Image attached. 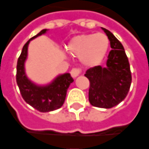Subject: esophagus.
<instances>
[{
    "label": "esophagus",
    "mask_w": 149,
    "mask_h": 149,
    "mask_svg": "<svg viewBox=\"0 0 149 149\" xmlns=\"http://www.w3.org/2000/svg\"><path fill=\"white\" fill-rule=\"evenodd\" d=\"M82 73V69L81 68H77V67H74L70 71V74L73 78H76L77 76H79L80 74Z\"/></svg>",
    "instance_id": "34e87169"
}]
</instances>
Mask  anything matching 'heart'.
<instances>
[{
	"label": "heart",
	"instance_id": "obj_1",
	"mask_svg": "<svg viewBox=\"0 0 149 149\" xmlns=\"http://www.w3.org/2000/svg\"><path fill=\"white\" fill-rule=\"evenodd\" d=\"M109 46L107 36L102 33L82 34L74 37L67 46V50L77 56L86 66L100 63L106 54Z\"/></svg>",
	"mask_w": 149,
	"mask_h": 149
}]
</instances>
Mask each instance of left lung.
Instances as JSON below:
<instances>
[{
	"label": "left lung",
	"instance_id": "8db88e82",
	"mask_svg": "<svg viewBox=\"0 0 149 149\" xmlns=\"http://www.w3.org/2000/svg\"><path fill=\"white\" fill-rule=\"evenodd\" d=\"M102 29L112 49L107 57V66L91 67L84 75L90 81V103L97 107L111 108L127 96L132 83V74L123 45L109 30Z\"/></svg>",
	"mask_w": 149,
	"mask_h": 149
}]
</instances>
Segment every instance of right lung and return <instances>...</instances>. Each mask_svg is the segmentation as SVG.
I'll return each instance as SVG.
<instances>
[{
  "instance_id": "right-lung-1",
  "label": "right lung",
  "mask_w": 149,
  "mask_h": 149,
  "mask_svg": "<svg viewBox=\"0 0 149 149\" xmlns=\"http://www.w3.org/2000/svg\"><path fill=\"white\" fill-rule=\"evenodd\" d=\"M47 29H42L25 44L19 56L17 64L16 79L22 98L26 103L41 112H48L58 109L63 106L66 99V91L74 79L69 73L59 75L47 86H38L26 77L24 63L27 58L28 45L32 39L45 33Z\"/></svg>"
}]
</instances>
